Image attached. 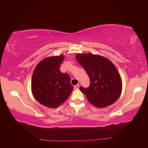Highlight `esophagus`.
<instances>
[{
    "label": "esophagus",
    "mask_w": 148,
    "mask_h": 148,
    "mask_svg": "<svg viewBox=\"0 0 148 148\" xmlns=\"http://www.w3.org/2000/svg\"><path fill=\"white\" fill-rule=\"evenodd\" d=\"M79 84H77V85H76V86H74V88L75 89V90H77V89H79Z\"/></svg>",
    "instance_id": "34e87169"
}]
</instances>
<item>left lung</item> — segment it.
Masks as SVG:
<instances>
[{
  "instance_id": "obj_1",
  "label": "left lung",
  "mask_w": 148,
  "mask_h": 148,
  "mask_svg": "<svg viewBox=\"0 0 148 148\" xmlns=\"http://www.w3.org/2000/svg\"><path fill=\"white\" fill-rule=\"evenodd\" d=\"M76 58L90 77V86L79 88L89 102L99 108L115 102L121 93L122 82L114 65L109 59L92 53H79Z\"/></svg>"
}]
</instances>
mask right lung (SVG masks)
<instances>
[{
    "label": "right lung",
    "instance_id": "add662e5",
    "mask_svg": "<svg viewBox=\"0 0 148 148\" xmlns=\"http://www.w3.org/2000/svg\"><path fill=\"white\" fill-rule=\"evenodd\" d=\"M64 58L60 55L43 59L33 72L31 88L34 98L50 108L62 104L73 90L69 75L60 71V65Z\"/></svg>",
    "mask_w": 148,
    "mask_h": 148
}]
</instances>
